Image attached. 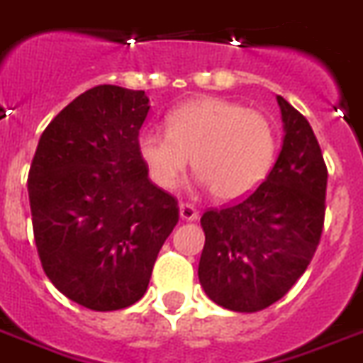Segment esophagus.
I'll return each mask as SVG.
<instances>
[{"label": "esophagus", "instance_id": "esophagus-1", "mask_svg": "<svg viewBox=\"0 0 363 363\" xmlns=\"http://www.w3.org/2000/svg\"><path fill=\"white\" fill-rule=\"evenodd\" d=\"M179 216L187 220V222H194V220H198V209L193 206H189V203H182L179 206Z\"/></svg>", "mask_w": 363, "mask_h": 363}]
</instances>
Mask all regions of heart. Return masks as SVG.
<instances>
[{"label": "heart", "mask_w": 363, "mask_h": 363, "mask_svg": "<svg viewBox=\"0 0 363 363\" xmlns=\"http://www.w3.org/2000/svg\"><path fill=\"white\" fill-rule=\"evenodd\" d=\"M138 154L152 184L178 187L193 160L198 182L220 202L250 196L270 174L277 134L268 117L233 101L200 97L167 116V132L143 130Z\"/></svg>", "instance_id": "1"}]
</instances>
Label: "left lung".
<instances>
[{
  "label": "left lung",
  "mask_w": 363,
  "mask_h": 363,
  "mask_svg": "<svg viewBox=\"0 0 363 363\" xmlns=\"http://www.w3.org/2000/svg\"><path fill=\"white\" fill-rule=\"evenodd\" d=\"M283 147L246 200L203 213L198 279L207 297L233 312L274 305L311 264L325 218L327 167L308 121L277 95Z\"/></svg>",
  "instance_id": "8db88e82"
}]
</instances>
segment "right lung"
<instances>
[{
    "instance_id": "1",
    "label": "right lung",
    "mask_w": 363,
    "mask_h": 363,
    "mask_svg": "<svg viewBox=\"0 0 363 363\" xmlns=\"http://www.w3.org/2000/svg\"><path fill=\"white\" fill-rule=\"evenodd\" d=\"M148 110L145 91L88 89L49 123L33 157L27 189L42 268L89 311L139 301L178 224L176 198L152 184L138 154Z\"/></svg>"
}]
</instances>
